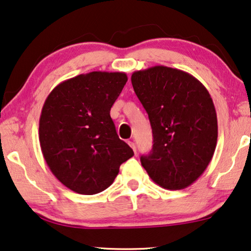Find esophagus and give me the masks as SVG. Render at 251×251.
I'll list each match as a JSON object with an SVG mask.
<instances>
[{
	"label": "esophagus",
	"instance_id": "34e87169",
	"mask_svg": "<svg viewBox=\"0 0 251 251\" xmlns=\"http://www.w3.org/2000/svg\"><path fill=\"white\" fill-rule=\"evenodd\" d=\"M128 146H129L130 148H132L134 152H136V147H135V143L132 142V141H128Z\"/></svg>",
	"mask_w": 251,
	"mask_h": 251
}]
</instances>
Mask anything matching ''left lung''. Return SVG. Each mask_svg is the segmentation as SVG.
Segmentation results:
<instances>
[{"label": "left lung", "instance_id": "obj_1", "mask_svg": "<svg viewBox=\"0 0 251 251\" xmlns=\"http://www.w3.org/2000/svg\"><path fill=\"white\" fill-rule=\"evenodd\" d=\"M146 109L153 146L141 164L167 190L188 188L206 171L217 143V116L209 92L183 70L154 66L132 74Z\"/></svg>", "mask_w": 251, "mask_h": 251}]
</instances>
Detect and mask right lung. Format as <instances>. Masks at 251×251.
<instances>
[{"label":"right lung","mask_w":251,"mask_h":251,"mask_svg":"<svg viewBox=\"0 0 251 251\" xmlns=\"http://www.w3.org/2000/svg\"><path fill=\"white\" fill-rule=\"evenodd\" d=\"M126 82L125 73L82 74L56 85L44 102L38 128L42 153L55 177L74 192H102L133 157L110 117Z\"/></svg>","instance_id":"right-lung-1"}]
</instances>
